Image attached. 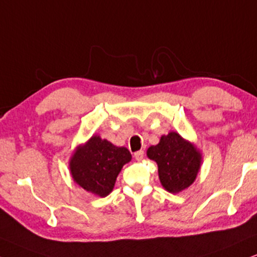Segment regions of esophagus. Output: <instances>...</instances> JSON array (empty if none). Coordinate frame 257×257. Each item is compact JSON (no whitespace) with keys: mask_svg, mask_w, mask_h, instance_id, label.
I'll return each instance as SVG.
<instances>
[{"mask_svg":"<svg viewBox=\"0 0 257 257\" xmlns=\"http://www.w3.org/2000/svg\"><path fill=\"white\" fill-rule=\"evenodd\" d=\"M145 157V152L144 151H139V152H135L134 153V158L136 159V160H142Z\"/></svg>","mask_w":257,"mask_h":257,"instance_id":"esophagus-1","label":"esophagus"}]
</instances>
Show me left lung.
Listing matches in <instances>:
<instances>
[{
	"label": "left lung",
	"mask_w": 257,
	"mask_h": 257,
	"mask_svg": "<svg viewBox=\"0 0 257 257\" xmlns=\"http://www.w3.org/2000/svg\"><path fill=\"white\" fill-rule=\"evenodd\" d=\"M147 157L158 164L160 183L171 193H179L192 185L200 170L199 151L175 132L162 135L157 146L148 148Z\"/></svg>",
	"instance_id": "obj_1"
}]
</instances>
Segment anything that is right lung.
<instances>
[{
	"instance_id": "add662e5",
	"label": "right lung",
	"mask_w": 257,
	"mask_h": 257,
	"mask_svg": "<svg viewBox=\"0 0 257 257\" xmlns=\"http://www.w3.org/2000/svg\"><path fill=\"white\" fill-rule=\"evenodd\" d=\"M132 160L125 147H116L108 140L93 135L85 145L78 146L70 159L73 180L87 192L106 197L115 186L122 167Z\"/></svg>"
}]
</instances>
